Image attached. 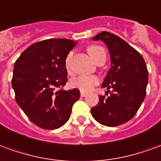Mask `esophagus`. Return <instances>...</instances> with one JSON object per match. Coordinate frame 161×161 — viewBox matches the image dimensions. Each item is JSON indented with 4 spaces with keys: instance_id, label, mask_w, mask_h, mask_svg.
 <instances>
[{
    "instance_id": "34e87169",
    "label": "esophagus",
    "mask_w": 161,
    "mask_h": 161,
    "mask_svg": "<svg viewBox=\"0 0 161 161\" xmlns=\"http://www.w3.org/2000/svg\"><path fill=\"white\" fill-rule=\"evenodd\" d=\"M86 95H87V94L85 92H81L80 93V96H82V97H84V96H86Z\"/></svg>"
}]
</instances>
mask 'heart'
I'll use <instances>...</instances> for the list:
<instances>
[{
  "mask_svg": "<svg viewBox=\"0 0 161 161\" xmlns=\"http://www.w3.org/2000/svg\"><path fill=\"white\" fill-rule=\"evenodd\" d=\"M89 51H90V55L94 60L98 56L99 53L105 52L103 47H100V46H92L91 47H90ZM72 54H73L72 52H70L65 59V67L68 72L71 71V61ZM100 81H101L100 77L96 75H80V76H77L71 79V85L73 88L81 90L82 92H90L94 90V88L96 85L100 84Z\"/></svg>",
  "mask_w": 161,
  "mask_h": 161,
  "instance_id": "b5f03b06",
  "label": "heart"
}]
</instances>
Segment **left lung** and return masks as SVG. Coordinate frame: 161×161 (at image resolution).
<instances>
[{"mask_svg":"<svg viewBox=\"0 0 161 161\" xmlns=\"http://www.w3.org/2000/svg\"><path fill=\"white\" fill-rule=\"evenodd\" d=\"M92 40H102L107 45L111 68L102 85L110 95L99 96L98 104L91 108V114L104 125H123L135 116L146 96L147 65L141 53L113 33L102 31Z\"/></svg>","mask_w":161,"mask_h":161,"instance_id":"1","label":"left lung"}]
</instances>
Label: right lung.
<instances>
[{"label": "right lung", "instance_id": "obj_1", "mask_svg": "<svg viewBox=\"0 0 161 161\" xmlns=\"http://www.w3.org/2000/svg\"><path fill=\"white\" fill-rule=\"evenodd\" d=\"M76 44L65 38L46 39L31 45L15 61L12 78L15 100L42 129L61 127L80 97L77 89L63 90L67 82L65 59Z\"/></svg>", "mask_w": 161, "mask_h": 161}]
</instances>
